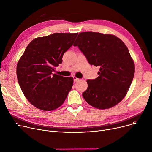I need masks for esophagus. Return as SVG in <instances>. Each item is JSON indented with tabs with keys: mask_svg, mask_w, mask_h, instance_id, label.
I'll list each match as a JSON object with an SVG mask.
<instances>
[{
	"mask_svg": "<svg viewBox=\"0 0 152 152\" xmlns=\"http://www.w3.org/2000/svg\"><path fill=\"white\" fill-rule=\"evenodd\" d=\"M73 80H74L75 82H77V81H78L79 80V79L77 78L76 76H73Z\"/></svg>",
	"mask_w": 152,
	"mask_h": 152,
	"instance_id": "obj_1",
	"label": "esophagus"
}]
</instances>
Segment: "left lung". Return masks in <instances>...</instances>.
<instances>
[{"label": "left lung", "mask_w": 152, "mask_h": 152, "mask_svg": "<svg viewBox=\"0 0 152 152\" xmlns=\"http://www.w3.org/2000/svg\"><path fill=\"white\" fill-rule=\"evenodd\" d=\"M73 45L78 47L90 65L100 67L96 79H87L88 87L83 93L85 100L101 110L120 102L129 89L135 71L125 44L114 35L83 32Z\"/></svg>", "instance_id": "1"}]
</instances>
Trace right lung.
I'll list each match as a JSON object with an SVG mask.
<instances>
[{
	"mask_svg": "<svg viewBox=\"0 0 152 152\" xmlns=\"http://www.w3.org/2000/svg\"><path fill=\"white\" fill-rule=\"evenodd\" d=\"M78 33H56L33 39L19 60L17 75L27 100L37 108L52 111L60 107L73 84L72 77L52 74Z\"/></svg>",
	"mask_w": 152,
	"mask_h": 152,
	"instance_id": "1",
	"label": "right lung"
}]
</instances>
